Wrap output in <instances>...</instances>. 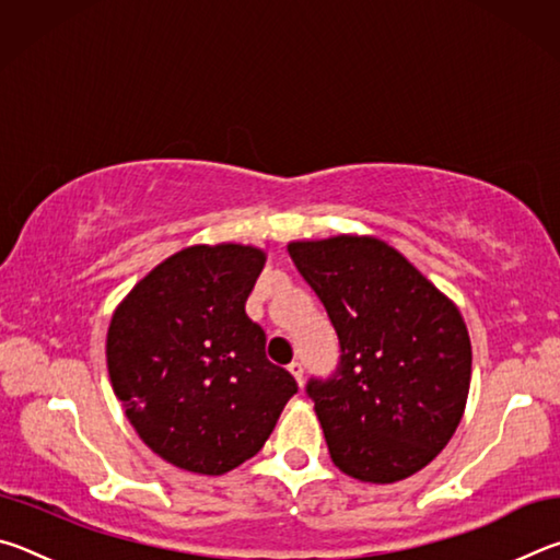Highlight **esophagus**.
<instances>
[{"mask_svg": "<svg viewBox=\"0 0 560 560\" xmlns=\"http://www.w3.org/2000/svg\"><path fill=\"white\" fill-rule=\"evenodd\" d=\"M289 373H291L293 377H296L299 385H303V365L299 363V360H293V363L289 365Z\"/></svg>", "mask_w": 560, "mask_h": 560, "instance_id": "esophagus-1", "label": "esophagus"}]
</instances>
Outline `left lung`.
<instances>
[{
  "label": "left lung",
  "mask_w": 560,
  "mask_h": 560,
  "mask_svg": "<svg viewBox=\"0 0 560 560\" xmlns=\"http://www.w3.org/2000/svg\"><path fill=\"white\" fill-rule=\"evenodd\" d=\"M289 254L340 343L336 373L306 385L330 459L371 485L428 467L469 395L471 343L459 308L375 236L291 242Z\"/></svg>",
  "instance_id": "8db88e82"
}]
</instances>
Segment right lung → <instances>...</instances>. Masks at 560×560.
Segmentation results:
<instances>
[{
	"instance_id": "add662e5",
	"label": "right lung",
	"mask_w": 560,
	"mask_h": 560,
	"mask_svg": "<svg viewBox=\"0 0 560 560\" xmlns=\"http://www.w3.org/2000/svg\"><path fill=\"white\" fill-rule=\"evenodd\" d=\"M264 261L257 246H187L110 318L113 393L140 440L185 471L220 477L252 459L299 390L244 311Z\"/></svg>"
}]
</instances>
